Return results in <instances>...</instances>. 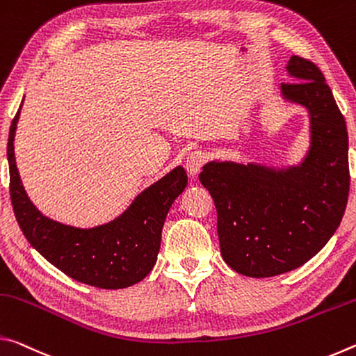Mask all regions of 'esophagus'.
<instances>
[{
    "instance_id": "34e87169",
    "label": "esophagus",
    "mask_w": 356,
    "mask_h": 356,
    "mask_svg": "<svg viewBox=\"0 0 356 356\" xmlns=\"http://www.w3.org/2000/svg\"><path fill=\"white\" fill-rule=\"evenodd\" d=\"M207 161H208V154L205 151L202 149L192 151V153H189L188 157H186V170H188V173L192 175V177H195V175L202 170V167L207 164Z\"/></svg>"
}]
</instances>
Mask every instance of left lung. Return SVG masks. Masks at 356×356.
Here are the masks:
<instances>
[{
  "label": "left lung",
  "mask_w": 356,
  "mask_h": 356,
  "mask_svg": "<svg viewBox=\"0 0 356 356\" xmlns=\"http://www.w3.org/2000/svg\"><path fill=\"white\" fill-rule=\"evenodd\" d=\"M298 81L282 83L284 97L311 115L312 147L300 167L209 162L199 175L218 211L220 254L232 270L271 277L296 270L322 249L339 227L347 207L348 136L343 115L320 69L292 56Z\"/></svg>",
  "instance_id": "1"
}]
</instances>
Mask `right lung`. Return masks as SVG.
<instances>
[{"label":"right lung","instance_id":"obj_1","mask_svg":"<svg viewBox=\"0 0 356 356\" xmlns=\"http://www.w3.org/2000/svg\"><path fill=\"white\" fill-rule=\"evenodd\" d=\"M19 116L20 110L8 140L9 191L15 219L31 246L64 275L99 289H124L147 277L156 264L168 209L188 184L184 168L177 167L149 186L113 222L88 230L63 225L42 216L23 189L14 157Z\"/></svg>","mask_w":356,"mask_h":356}]
</instances>
